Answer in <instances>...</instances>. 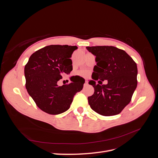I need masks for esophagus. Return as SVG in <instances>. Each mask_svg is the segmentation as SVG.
<instances>
[{
	"label": "esophagus",
	"mask_w": 158,
	"mask_h": 158,
	"mask_svg": "<svg viewBox=\"0 0 158 158\" xmlns=\"http://www.w3.org/2000/svg\"><path fill=\"white\" fill-rule=\"evenodd\" d=\"M84 86H86V85H88V82H87V81H86V80H85V83H84Z\"/></svg>",
	"instance_id": "obj_1"
}]
</instances>
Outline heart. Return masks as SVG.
<instances>
[{"label": "heart", "mask_w": 158, "mask_h": 158, "mask_svg": "<svg viewBox=\"0 0 158 158\" xmlns=\"http://www.w3.org/2000/svg\"><path fill=\"white\" fill-rule=\"evenodd\" d=\"M80 74L81 75H82V76H87V75H88V73H87V72H85V71H82V72H80Z\"/></svg>", "instance_id": "b5f03b06"}]
</instances>
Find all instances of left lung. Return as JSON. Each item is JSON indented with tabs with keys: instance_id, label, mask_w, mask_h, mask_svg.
<instances>
[{
	"instance_id": "left-lung-1",
	"label": "left lung",
	"mask_w": 158,
	"mask_h": 158,
	"mask_svg": "<svg viewBox=\"0 0 158 158\" xmlns=\"http://www.w3.org/2000/svg\"><path fill=\"white\" fill-rule=\"evenodd\" d=\"M87 50L95 56L92 78L94 93L88 98L94 111L103 116L115 115L121 112L131 101L137 86L136 63L127 52L113 46L87 47ZM105 79L107 85H96Z\"/></svg>"
}]
</instances>
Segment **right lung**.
<instances>
[{
	"label": "right lung",
	"mask_w": 158,
	"mask_h": 158,
	"mask_svg": "<svg viewBox=\"0 0 158 158\" xmlns=\"http://www.w3.org/2000/svg\"><path fill=\"white\" fill-rule=\"evenodd\" d=\"M76 46L52 45L33 53L24 68L26 88L37 107L51 114L64 113L70 108L74 95L83 88L85 80L76 76L72 82L59 86L63 75L73 70L70 59Z\"/></svg>",
	"instance_id": "add662e5"
}]
</instances>
